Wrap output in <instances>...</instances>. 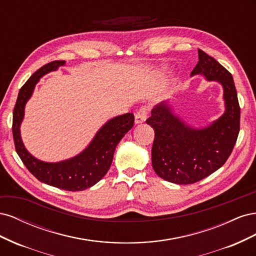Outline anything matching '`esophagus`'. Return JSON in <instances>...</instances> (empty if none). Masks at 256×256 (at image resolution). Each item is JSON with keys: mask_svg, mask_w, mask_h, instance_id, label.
Returning a JSON list of instances; mask_svg holds the SVG:
<instances>
[{"mask_svg": "<svg viewBox=\"0 0 256 256\" xmlns=\"http://www.w3.org/2000/svg\"><path fill=\"white\" fill-rule=\"evenodd\" d=\"M147 114H148V109H147L146 106H142L141 109L136 113V116H134L136 124H140V122H145V120L147 118Z\"/></svg>", "mask_w": 256, "mask_h": 256, "instance_id": "esophagus-1", "label": "esophagus"}]
</instances>
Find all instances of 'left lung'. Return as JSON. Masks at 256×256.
I'll return each mask as SVG.
<instances>
[{
	"label": "left lung",
	"instance_id": "obj_1",
	"mask_svg": "<svg viewBox=\"0 0 256 256\" xmlns=\"http://www.w3.org/2000/svg\"><path fill=\"white\" fill-rule=\"evenodd\" d=\"M198 74L223 85L226 111L218 120L205 129H193L173 115L166 104L154 109L146 120L154 130V172L178 184L198 182L220 168L232 154L240 129V106L230 72L198 49V62L191 74Z\"/></svg>",
	"mask_w": 256,
	"mask_h": 256
}]
</instances>
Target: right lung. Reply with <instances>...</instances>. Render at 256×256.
Wrapping results in <instances>:
<instances>
[{"mask_svg": "<svg viewBox=\"0 0 256 256\" xmlns=\"http://www.w3.org/2000/svg\"><path fill=\"white\" fill-rule=\"evenodd\" d=\"M65 60H53L35 72L19 90L12 114V136L14 148L20 159L38 180L67 191H81L97 184L109 171L116 146L128 131L132 128L134 115L126 113L108 122L100 129L88 147L78 156L58 164H47L28 154L20 136V124L24 115V106L32 95L35 84L40 76Z\"/></svg>", "mask_w": 256, "mask_h": 256, "instance_id": "right-lung-1", "label": "right lung"}]
</instances>
